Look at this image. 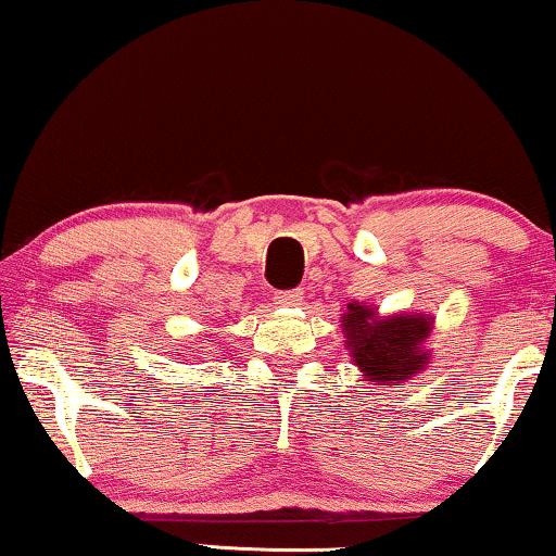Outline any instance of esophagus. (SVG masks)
Segmentation results:
<instances>
[{
	"label": "esophagus",
	"mask_w": 556,
	"mask_h": 556,
	"mask_svg": "<svg viewBox=\"0 0 556 556\" xmlns=\"http://www.w3.org/2000/svg\"><path fill=\"white\" fill-rule=\"evenodd\" d=\"M275 302L281 307H296L302 302V289H285V292L275 294Z\"/></svg>",
	"instance_id": "1"
}]
</instances>
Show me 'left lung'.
<instances>
[{
  "mask_svg": "<svg viewBox=\"0 0 556 556\" xmlns=\"http://www.w3.org/2000/svg\"><path fill=\"white\" fill-rule=\"evenodd\" d=\"M435 319L426 312L378 315L367 302H350L342 315L345 350L367 386H397L420 375L431 363L426 342Z\"/></svg>",
  "mask_w": 556,
  "mask_h": 556,
  "instance_id": "8db88e82",
  "label": "left lung"
}]
</instances>
